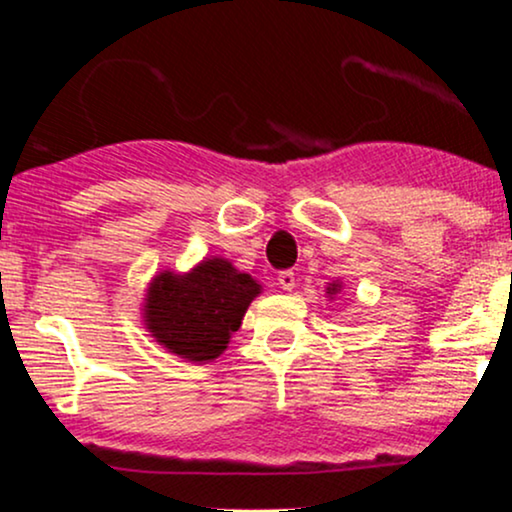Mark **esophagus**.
<instances>
[{
    "instance_id": "1",
    "label": "esophagus",
    "mask_w": 512,
    "mask_h": 512,
    "mask_svg": "<svg viewBox=\"0 0 512 512\" xmlns=\"http://www.w3.org/2000/svg\"><path fill=\"white\" fill-rule=\"evenodd\" d=\"M277 282H280V287L287 289V292H292V289L296 287V277L292 270H282V273L277 275Z\"/></svg>"
}]
</instances>
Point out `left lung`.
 Here are the masks:
<instances>
[{
	"label": "left lung",
	"mask_w": 512,
	"mask_h": 512,
	"mask_svg": "<svg viewBox=\"0 0 512 512\" xmlns=\"http://www.w3.org/2000/svg\"><path fill=\"white\" fill-rule=\"evenodd\" d=\"M334 292H337V285H332V287H330V294H334Z\"/></svg>",
	"instance_id": "1"
}]
</instances>
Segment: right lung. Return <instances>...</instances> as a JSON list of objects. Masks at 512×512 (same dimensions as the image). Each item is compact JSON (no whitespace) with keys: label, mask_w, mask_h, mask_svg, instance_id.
Returning a JSON list of instances; mask_svg holds the SVG:
<instances>
[{"label":"right lung","mask_w":512,"mask_h":512,"mask_svg":"<svg viewBox=\"0 0 512 512\" xmlns=\"http://www.w3.org/2000/svg\"><path fill=\"white\" fill-rule=\"evenodd\" d=\"M261 285L225 258H208L192 273H161L151 282L144 323L156 342L187 361H213L239 330Z\"/></svg>","instance_id":"right-lung-1"}]
</instances>
